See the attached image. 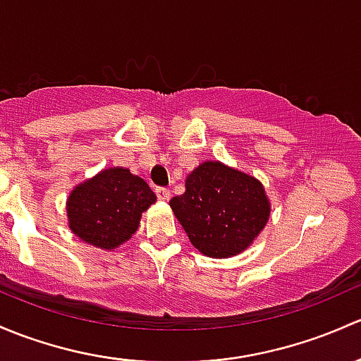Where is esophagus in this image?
Here are the masks:
<instances>
[{"mask_svg":"<svg viewBox=\"0 0 361 361\" xmlns=\"http://www.w3.org/2000/svg\"><path fill=\"white\" fill-rule=\"evenodd\" d=\"M156 196H158V200H161V202H166V200L170 198V191L166 188H156Z\"/></svg>","mask_w":361,"mask_h":361,"instance_id":"esophagus-1","label":"esophagus"}]
</instances>
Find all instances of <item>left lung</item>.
<instances>
[{
    "instance_id": "left-lung-1",
    "label": "left lung",
    "mask_w": 361,
    "mask_h": 361,
    "mask_svg": "<svg viewBox=\"0 0 361 361\" xmlns=\"http://www.w3.org/2000/svg\"><path fill=\"white\" fill-rule=\"evenodd\" d=\"M170 207L191 243L219 259L243 252L269 219L261 182L219 161L189 173L185 192L170 200Z\"/></svg>"
}]
</instances>
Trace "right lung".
Segmentation results:
<instances>
[{"label": "right lung", "instance_id": "add662e5", "mask_svg": "<svg viewBox=\"0 0 361 361\" xmlns=\"http://www.w3.org/2000/svg\"><path fill=\"white\" fill-rule=\"evenodd\" d=\"M154 202L147 182L130 170H102L71 192L69 228L85 243L111 250L137 231L140 215Z\"/></svg>", "mask_w": 361, "mask_h": 361}]
</instances>
